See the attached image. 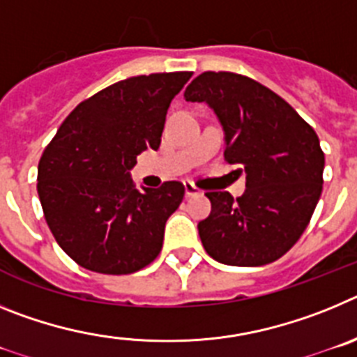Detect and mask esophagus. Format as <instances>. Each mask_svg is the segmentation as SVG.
<instances>
[{
    "mask_svg": "<svg viewBox=\"0 0 357 357\" xmlns=\"http://www.w3.org/2000/svg\"><path fill=\"white\" fill-rule=\"evenodd\" d=\"M184 189H185V197H195V195L200 193V189L193 184V182H184Z\"/></svg>",
    "mask_w": 357,
    "mask_h": 357,
    "instance_id": "34e87169",
    "label": "esophagus"
}]
</instances>
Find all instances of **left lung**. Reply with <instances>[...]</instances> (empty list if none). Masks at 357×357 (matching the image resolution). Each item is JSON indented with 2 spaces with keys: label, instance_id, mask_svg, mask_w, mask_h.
Instances as JSON below:
<instances>
[{
  "label": "left lung",
  "instance_id": "1",
  "mask_svg": "<svg viewBox=\"0 0 357 357\" xmlns=\"http://www.w3.org/2000/svg\"><path fill=\"white\" fill-rule=\"evenodd\" d=\"M206 102L225 132V160L247 173L239 198L209 191L198 223L202 245L230 266L273 263L298 241L321 195L326 157L317 132L279 94L243 75L206 71L185 87Z\"/></svg>",
  "mask_w": 357,
  "mask_h": 357
}]
</instances>
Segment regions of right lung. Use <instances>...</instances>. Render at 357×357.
Returning a JSON list of instances; mask_svg holds the SVG:
<instances>
[{
    "label": "right lung",
    "mask_w": 357,
    "mask_h": 357,
    "mask_svg": "<svg viewBox=\"0 0 357 357\" xmlns=\"http://www.w3.org/2000/svg\"><path fill=\"white\" fill-rule=\"evenodd\" d=\"M193 73H153L112 84L64 119L37 169L44 218L82 268L134 273L159 255L166 220L184 198L181 182L135 189L130 169L157 150L166 112Z\"/></svg>",
    "instance_id": "1"
}]
</instances>
